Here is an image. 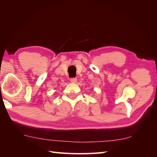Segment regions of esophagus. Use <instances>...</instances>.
<instances>
[{"mask_svg": "<svg viewBox=\"0 0 157 157\" xmlns=\"http://www.w3.org/2000/svg\"><path fill=\"white\" fill-rule=\"evenodd\" d=\"M76 81H77V78H76V77H73V78H71V82L72 83H76Z\"/></svg>", "mask_w": 157, "mask_h": 157, "instance_id": "1", "label": "esophagus"}]
</instances>
